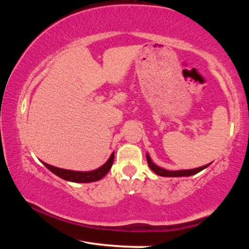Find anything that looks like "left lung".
Returning <instances> with one entry per match:
<instances>
[{
	"label": "left lung",
	"instance_id": "1",
	"mask_svg": "<svg viewBox=\"0 0 249 249\" xmlns=\"http://www.w3.org/2000/svg\"><path fill=\"white\" fill-rule=\"evenodd\" d=\"M146 158H147V162H148V166H149L150 169L153 170L155 174H157L158 176H161V177H189V176H192V175L197 174V172L202 171L203 169H205L206 167L210 166V163H209V165H205V166H202V167H199V168H196V169L170 171V170H166V169H163V168H160L158 166H156L155 163L151 161V159H150L148 154L146 155Z\"/></svg>",
	"mask_w": 249,
	"mask_h": 249
}]
</instances>
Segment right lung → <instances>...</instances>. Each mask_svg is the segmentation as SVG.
<instances>
[{
	"label": "right lung",
	"instance_id": "add662e5",
	"mask_svg": "<svg viewBox=\"0 0 249 249\" xmlns=\"http://www.w3.org/2000/svg\"><path fill=\"white\" fill-rule=\"evenodd\" d=\"M113 161H114V153L111 155V157L108 158L107 161L105 162L103 166H101L100 168H98V169H95L93 171H87V172L61 169V168L50 166L48 163H45V162L43 163L46 166V168H48V169L53 172V174L60 177L61 179L71 181V182L87 183V182H94V181L102 179L103 177L107 174L108 170L111 169Z\"/></svg>",
	"mask_w": 249,
	"mask_h": 249
}]
</instances>
